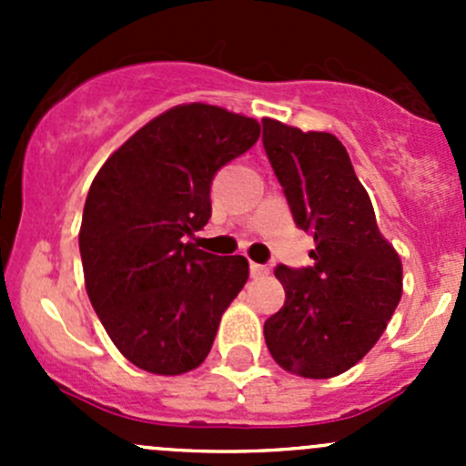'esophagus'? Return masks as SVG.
Returning <instances> with one entry per match:
<instances>
[{"label": "esophagus", "instance_id": "34e87169", "mask_svg": "<svg viewBox=\"0 0 466 466\" xmlns=\"http://www.w3.org/2000/svg\"><path fill=\"white\" fill-rule=\"evenodd\" d=\"M268 275V266H263V263H250V277H255V279H259V277H266Z\"/></svg>", "mask_w": 466, "mask_h": 466}]
</instances>
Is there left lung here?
<instances>
[{
    "label": "left lung",
    "mask_w": 466,
    "mask_h": 466,
    "mask_svg": "<svg viewBox=\"0 0 466 466\" xmlns=\"http://www.w3.org/2000/svg\"><path fill=\"white\" fill-rule=\"evenodd\" d=\"M263 148L295 225L313 234V266L275 268L286 302L263 324L268 351L289 372L331 379L359 363L401 299V259L380 237L372 200L345 146L263 119Z\"/></svg>",
    "instance_id": "left-lung-1"
}]
</instances>
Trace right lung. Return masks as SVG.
<instances>
[{"mask_svg":"<svg viewBox=\"0 0 466 466\" xmlns=\"http://www.w3.org/2000/svg\"><path fill=\"white\" fill-rule=\"evenodd\" d=\"M259 124L189 103L155 116L107 157L83 209L86 289L116 350L139 370L185 374L207 359L248 259L198 250L211 180L259 139Z\"/></svg>","mask_w":466,"mask_h":466,"instance_id":"right-lung-1","label":"right lung"}]
</instances>
